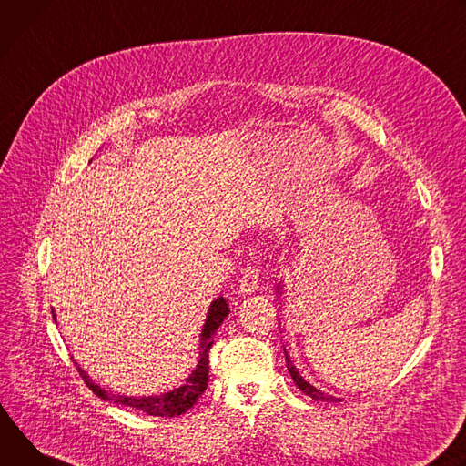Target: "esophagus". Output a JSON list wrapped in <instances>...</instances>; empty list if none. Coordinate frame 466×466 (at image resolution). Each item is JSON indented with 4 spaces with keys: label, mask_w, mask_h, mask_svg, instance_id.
<instances>
[{
    "label": "esophagus",
    "mask_w": 466,
    "mask_h": 466,
    "mask_svg": "<svg viewBox=\"0 0 466 466\" xmlns=\"http://www.w3.org/2000/svg\"><path fill=\"white\" fill-rule=\"evenodd\" d=\"M259 287V270L248 267L240 278V292L242 294H251Z\"/></svg>",
    "instance_id": "34e87169"
}]
</instances>
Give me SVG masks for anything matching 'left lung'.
I'll return each instance as SVG.
<instances>
[{"label": "left lung", "instance_id": "obj_1", "mask_svg": "<svg viewBox=\"0 0 466 466\" xmlns=\"http://www.w3.org/2000/svg\"><path fill=\"white\" fill-rule=\"evenodd\" d=\"M279 290V289H278ZM285 360H287V370H289V374L292 376V380H294V383H296V387L303 392V394H307V396H311L313 400H320V401H331V403H337V401H342L340 398H335V396H331V394H328V392H322V390H319L317 387H313L311 383H307L301 376H299V372H298V369L292 365V360H290V357H289V353L285 351Z\"/></svg>", "mask_w": 466, "mask_h": 466}]
</instances>
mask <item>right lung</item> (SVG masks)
Instances as JSON below:
<instances>
[{"mask_svg": "<svg viewBox=\"0 0 466 466\" xmlns=\"http://www.w3.org/2000/svg\"><path fill=\"white\" fill-rule=\"evenodd\" d=\"M51 315H54V311H51ZM228 315H229L228 301L220 296L211 303L209 313H207V319L203 324V329L199 333V357H198L196 369L192 370V374L185 380V383L181 387H177L170 392H163L157 396H138V398L124 396L120 392H113V390L99 387L97 383H94L88 378V374L77 363H74V365H76L79 376L83 378V381L86 383V387L101 400L137 409L151 417H170V419L179 417L199 400V396L207 389V383H209L207 380H209V351L213 348V337ZM54 319H57V317L54 315Z\"/></svg>", "mask_w": 466, "mask_h": 466, "instance_id": "add662e5", "label": "right lung"}]
</instances>
